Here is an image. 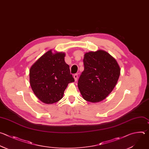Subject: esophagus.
I'll return each mask as SVG.
<instances>
[{"label": "esophagus", "instance_id": "1", "mask_svg": "<svg viewBox=\"0 0 149 149\" xmlns=\"http://www.w3.org/2000/svg\"><path fill=\"white\" fill-rule=\"evenodd\" d=\"M74 78L75 79V81H77V79H78V74H75L74 75Z\"/></svg>", "mask_w": 149, "mask_h": 149}]
</instances>
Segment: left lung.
Here are the masks:
<instances>
[{
  "instance_id": "left-lung-1",
  "label": "left lung",
  "mask_w": 149,
  "mask_h": 149,
  "mask_svg": "<svg viewBox=\"0 0 149 149\" xmlns=\"http://www.w3.org/2000/svg\"><path fill=\"white\" fill-rule=\"evenodd\" d=\"M83 62L84 70L78 81L79 91L86 101H102L115 88L120 67L116 60L103 50L85 54Z\"/></svg>"
}]
</instances>
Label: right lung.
Masks as SVG:
<instances>
[{"label":"right lung","mask_w":149,"mask_h":149,"mask_svg":"<svg viewBox=\"0 0 149 149\" xmlns=\"http://www.w3.org/2000/svg\"><path fill=\"white\" fill-rule=\"evenodd\" d=\"M64 57V53L53 54L49 50L30 68L31 87L44 103L52 104L60 101L68 84L74 81Z\"/></svg>","instance_id":"1"}]
</instances>
